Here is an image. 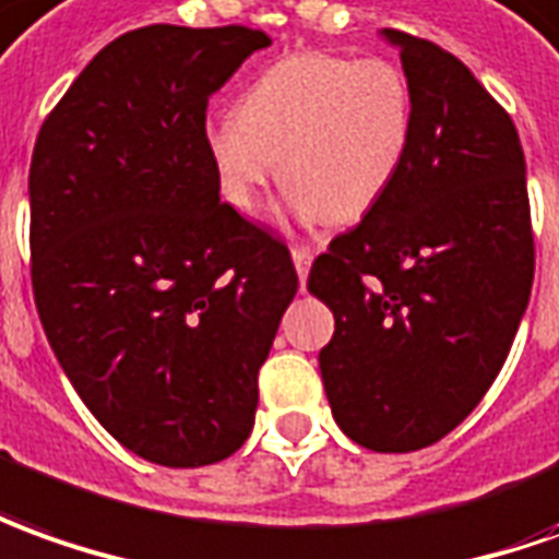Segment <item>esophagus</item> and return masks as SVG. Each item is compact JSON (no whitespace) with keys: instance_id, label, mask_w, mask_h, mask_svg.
Masks as SVG:
<instances>
[{"instance_id":"obj_1","label":"esophagus","mask_w":559,"mask_h":559,"mask_svg":"<svg viewBox=\"0 0 559 559\" xmlns=\"http://www.w3.org/2000/svg\"><path fill=\"white\" fill-rule=\"evenodd\" d=\"M292 261H295V271L301 276V283L307 280V273H310V264H313V249L310 246H295L292 249Z\"/></svg>"}]
</instances>
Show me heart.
Listing matches in <instances>:
<instances>
[{
  "label": "heart",
  "mask_w": 559,
  "mask_h": 559,
  "mask_svg": "<svg viewBox=\"0 0 559 559\" xmlns=\"http://www.w3.org/2000/svg\"><path fill=\"white\" fill-rule=\"evenodd\" d=\"M414 118V87L399 63L298 51L242 91L237 115L206 118L203 152L240 213H255L280 160L288 213L353 225L402 176Z\"/></svg>",
  "instance_id": "heart-1"
}]
</instances>
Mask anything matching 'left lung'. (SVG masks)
<instances>
[{
  "label": "left lung",
  "mask_w": 559,
  "mask_h": 559,
  "mask_svg": "<svg viewBox=\"0 0 559 559\" xmlns=\"http://www.w3.org/2000/svg\"><path fill=\"white\" fill-rule=\"evenodd\" d=\"M414 87V145L390 194L313 261L334 313L319 353L331 414L377 453L429 448L506 365L536 246L526 160L508 111L463 60L383 29Z\"/></svg>",
  "instance_id": "obj_1"
}]
</instances>
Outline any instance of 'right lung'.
Returning a JSON list of instances; mask_svg holds the SVG:
<instances>
[{
	"label": "right lung",
	"mask_w": 559,
	"mask_h": 559,
	"mask_svg": "<svg viewBox=\"0 0 559 559\" xmlns=\"http://www.w3.org/2000/svg\"><path fill=\"white\" fill-rule=\"evenodd\" d=\"M271 38L155 23L96 53L38 130L33 295L103 429L148 463L242 448L258 371L298 292L286 242L218 200L210 96Z\"/></svg>",
	"instance_id": "1"
}]
</instances>
